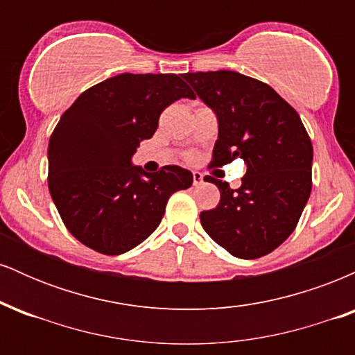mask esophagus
<instances>
[{"label": "esophagus", "mask_w": 355, "mask_h": 355, "mask_svg": "<svg viewBox=\"0 0 355 355\" xmlns=\"http://www.w3.org/2000/svg\"><path fill=\"white\" fill-rule=\"evenodd\" d=\"M191 178H193V185H200V183H203V175L200 172L191 173Z\"/></svg>", "instance_id": "34e87169"}]
</instances>
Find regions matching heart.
Listing matches in <instances>:
<instances>
[{"instance_id": "obj_1", "label": "heart", "mask_w": 355, "mask_h": 355, "mask_svg": "<svg viewBox=\"0 0 355 355\" xmlns=\"http://www.w3.org/2000/svg\"><path fill=\"white\" fill-rule=\"evenodd\" d=\"M189 158H190V160H191V158H193V155H190V157H189Z\"/></svg>"}]
</instances>
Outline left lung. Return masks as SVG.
Instances as JSON below:
<instances>
[{
    "mask_svg": "<svg viewBox=\"0 0 355 355\" xmlns=\"http://www.w3.org/2000/svg\"><path fill=\"white\" fill-rule=\"evenodd\" d=\"M218 118L211 166L243 158L240 189L207 175L220 190L202 227L239 259L270 254L295 230L312 190V141L299 113L274 88L230 70L183 75Z\"/></svg>",
    "mask_w": 355,
    "mask_h": 355,
    "instance_id": "obj_1",
    "label": "left lung"
}]
</instances>
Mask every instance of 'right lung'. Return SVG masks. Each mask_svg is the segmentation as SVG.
<instances>
[{
    "label": "right lung",
    "instance_id": "obj_1",
    "mask_svg": "<svg viewBox=\"0 0 355 355\" xmlns=\"http://www.w3.org/2000/svg\"><path fill=\"white\" fill-rule=\"evenodd\" d=\"M180 98L195 93L173 73H123L85 89L61 115L48 144V189L83 245L103 255L132 250L160 225L175 191L191 185V173L177 165L146 173L130 164Z\"/></svg>",
    "mask_w": 355,
    "mask_h": 355
}]
</instances>
